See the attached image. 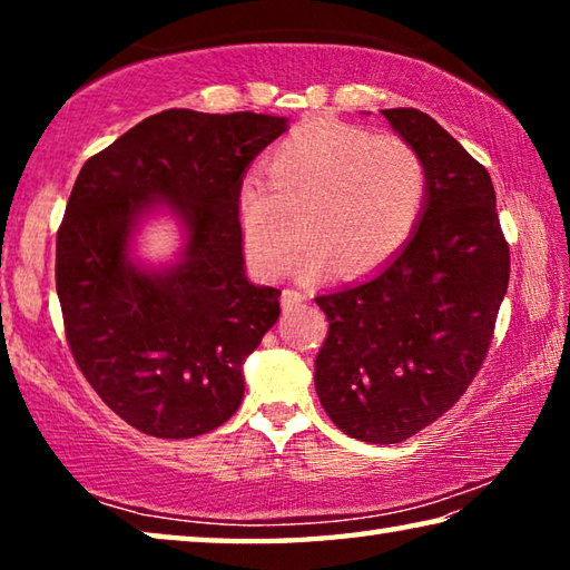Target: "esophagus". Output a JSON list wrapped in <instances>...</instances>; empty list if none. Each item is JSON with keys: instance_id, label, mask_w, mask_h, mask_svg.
Here are the masks:
<instances>
[{"instance_id": "1", "label": "esophagus", "mask_w": 570, "mask_h": 570, "mask_svg": "<svg viewBox=\"0 0 570 570\" xmlns=\"http://www.w3.org/2000/svg\"><path fill=\"white\" fill-rule=\"evenodd\" d=\"M306 296L302 292H296V288H284L282 292V306L286 308V312H294V308L304 306Z\"/></svg>"}]
</instances>
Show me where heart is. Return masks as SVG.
Instances as JSON below:
<instances>
[{
  "label": "heart",
  "instance_id": "1",
  "mask_svg": "<svg viewBox=\"0 0 570 570\" xmlns=\"http://www.w3.org/2000/svg\"><path fill=\"white\" fill-rule=\"evenodd\" d=\"M266 173H248L236 193L240 240L266 276L286 272L302 228L304 274L326 264L336 276L370 274L407 244L428 198V168L407 140L340 120L288 132Z\"/></svg>",
  "mask_w": 570,
  "mask_h": 570
}]
</instances>
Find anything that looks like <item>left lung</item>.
I'll list each match as a JSON object with an SVG mask.
<instances>
[{
  "instance_id": "left-lung-1",
  "label": "left lung",
  "mask_w": 570,
  "mask_h": 570,
  "mask_svg": "<svg viewBox=\"0 0 570 570\" xmlns=\"http://www.w3.org/2000/svg\"><path fill=\"white\" fill-rule=\"evenodd\" d=\"M428 168L422 216L370 278L316 296L322 407L346 435L394 445L442 417L475 377L510 276L490 173L414 108L382 110Z\"/></svg>"
}]
</instances>
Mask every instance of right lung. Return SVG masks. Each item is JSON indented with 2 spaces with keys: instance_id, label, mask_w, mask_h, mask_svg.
I'll use <instances>...</instances> for the list:
<instances>
[{
  "instance_id": "1",
  "label": "right lung",
  "mask_w": 570,
  "mask_h": 570,
  "mask_svg": "<svg viewBox=\"0 0 570 570\" xmlns=\"http://www.w3.org/2000/svg\"><path fill=\"white\" fill-rule=\"evenodd\" d=\"M288 130L258 112L166 110L85 163L57 230V296L77 366L100 400L153 438H198L244 400V362L276 324L274 286L248 282L236 193L254 158ZM166 213L173 263L134 256Z\"/></svg>"
}]
</instances>
